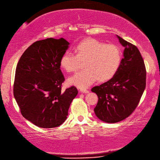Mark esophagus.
Instances as JSON below:
<instances>
[{"label":"esophagus","instance_id":"1","mask_svg":"<svg viewBox=\"0 0 160 160\" xmlns=\"http://www.w3.org/2000/svg\"><path fill=\"white\" fill-rule=\"evenodd\" d=\"M80 91H81V92H83V93H88V92H89V91L87 89H86V88H81Z\"/></svg>","mask_w":160,"mask_h":160}]
</instances>
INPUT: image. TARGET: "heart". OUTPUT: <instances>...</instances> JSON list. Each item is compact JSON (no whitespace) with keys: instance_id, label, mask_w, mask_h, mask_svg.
Listing matches in <instances>:
<instances>
[{"instance_id":"b5f03b06","label":"heart","mask_w":160,"mask_h":160,"mask_svg":"<svg viewBox=\"0 0 160 160\" xmlns=\"http://www.w3.org/2000/svg\"><path fill=\"white\" fill-rule=\"evenodd\" d=\"M76 54L66 52L60 60L61 66L69 72L79 69L85 61L86 69L69 79L70 83L86 88L99 79L106 81L115 75L122 61V51L116 44H106L94 38L86 39L77 45Z\"/></svg>"}]
</instances>
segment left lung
<instances>
[{
	"label": "left lung",
	"instance_id": "obj_1",
	"mask_svg": "<svg viewBox=\"0 0 160 160\" xmlns=\"http://www.w3.org/2000/svg\"><path fill=\"white\" fill-rule=\"evenodd\" d=\"M123 58L112 79L91 90L98 96L94 111L102 121L117 123L129 117L138 106L146 88V70L138 48L120 37Z\"/></svg>",
	"mask_w": 160,
	"mask_h": 160
}]
</instances>
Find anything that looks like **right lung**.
<instances>
[{
	"label": "right lung",
	"instance_id": "obj_1",
	"mask_svg": "<svg viewBox=\"0 0 160 160\" xmlns=\"http://www.w3.org/2000/svg\"><path fill=\"white\" fill-rule=\"evenodd\" d=\"M68 45L63 38L36 41L24 52L16 66L14 98L21 115L41 128L61 125L78 94L74 86L61 90L65 78L60 60Z\"/></svg>",
	"mask_w": 160,
	"mask_h": 160
}]
</instances>
